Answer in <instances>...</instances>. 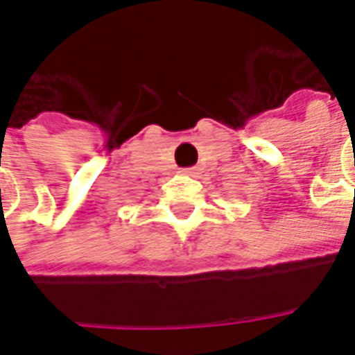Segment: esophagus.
Instances as JSON below:
<instances>
[{
    "mask_svg": "<svg viewBox=\"0 0 355 355\" xmlns=\"http://www.w3.org/2000/svg\"><path fill=\"white\" fill-rule=\"evenodd\" d=\"M182 173L188 175V177H196V175H198V169H196V167H190V169H184Z\"/></svg>",
    "mask_w": 355,
    "mask_h": 355,
    "instance_id": "esophagus-1",
    "label": "esophagus"
}]
</instances>
